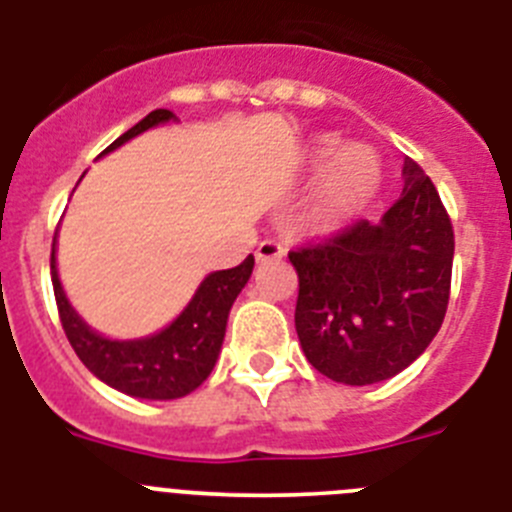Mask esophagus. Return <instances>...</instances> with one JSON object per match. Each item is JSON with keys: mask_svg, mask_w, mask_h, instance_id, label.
I'll return each instance as SVG.
<instances>
[{"mask_svg": "<svg viewBox=\"0 0 512 512\" xmlns=\"http://www.w3.org/2000/svg\"><path fill=\"white\" fill-rule=\"evenodd\" d=\"M284 251H287V248H284L282 243H279V241H271V238H266V241H261L259 248H256V259H259V261L282 259Z\"/></svg>", "mask_w": 512, "mask_h": 512, "instance_id": "1", "label": "esophagus"}]
</instances>
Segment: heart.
I'll return each mask as SVG.
<instances>
[{"label":"heart","mask_w":512,"mask_h":512,"mask_svg":"<svg viewBox=\"0 0 512 512\" xmlns=\"http://www.w3.org/2000/svg\"><path fill=\"white\" fill-rule=\"evenodd\" d=\"M336 140H325L312 156V169L325 171L307 207L312 223L336 225L359 210L379 184V161L372 148L346 146L338 154Z\"/></svg>","instance_id":"heart-1"}]
</instances>
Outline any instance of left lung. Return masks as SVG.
<instances>
[{
  "label": "left lung",
  "instance_id": "8db88e82",
  "mask_svg": "<svg viewBox=\"0 0 512 512\" xmlns=\"http://www.w3.org/2000/svg\"><path fill=\"white\" fill-rule=\"evenodd\" d=\"M382 220L348 225L289 251L300 279L295 328L320 374L374 384L423 354L449 307L454 228L433 182L413 158Z\"/></svg>",
  "mask_w": 512,
  "mask_h": 512
}]
</instances>
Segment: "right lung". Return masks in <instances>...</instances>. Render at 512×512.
Returning <instances> with one entry per match:
<instances>
[{"mask_svg":"<svg viewBox=\"0 0 512 512\" xmlns=\"http://www.w3.org/2000/svg\"><path fill=\"white\" fill-rule=\"evenodd\" d=\"M169 120H174L171 110H153L128 133H122L110 148H104V153L115 151L125 140ZM251 271L253 256L233 269L215 271L205 277L200 289L194 292L192 302L169 328L156 336L138 338V341H110L94 333L69 305L58 282L56 251L51 253L53 295H56L63 333L69 338L76 356L104 384L130 397H143V400H176L197 390L210 377L220 346H223L228 312L235 297L246 287Z\"/></svg>","mask_w":512,"mask_h":512,"instance_id":"right-lung-1","label":"right lung"}]
</instances>
